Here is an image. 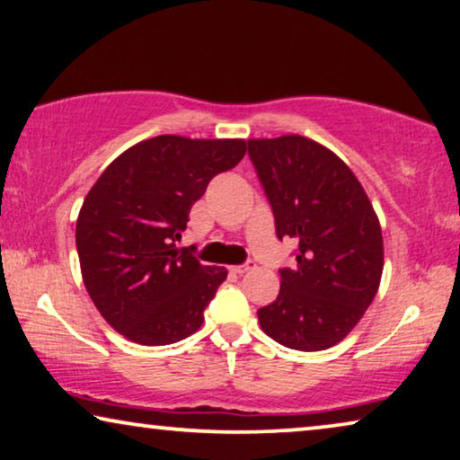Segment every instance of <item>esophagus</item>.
Here are the masks:
<instances>
[{
  "mask_svg": "<svg viewBox=\"0 0 460 460\" xmlns=\"http://www.w3.org/2000/svg\"><path fill=\"white\" fill-rule=\"evenodd\" d=\"M256 269V262H253V260H248V262L245 264H237V266H233V272H237V274H243V272H248V270H253Z\"/></svg>",
  "mask_w": 460,
  "mask_h": 460,
  "instance_id": "obj_1",
  "label": "esophagus"
}]
</instances>
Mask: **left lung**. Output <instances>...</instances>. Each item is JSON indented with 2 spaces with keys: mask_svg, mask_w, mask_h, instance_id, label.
<instances>
[{
  "mask_svg": "<svg viewBox=\"0 0 460 460\" xmlns=\"http://www.w3.org/2000/svg\"><path fill=\"white\" fill-rule=\"evenodd\" d=\"M277 237L297 242L296 269L260 307L262 331L297 351H322L353 331L378 291L384 248L378 217L337 155L304 136L248 140Z\"/></svg>",
  "mask_w": 460,
  "mask_h": 460,
  "instance_id": "left-lung-1",
  "label": "left lung"
}]
</instances>
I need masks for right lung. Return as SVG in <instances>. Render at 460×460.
I'll return each mask as SVG.
<instances>
[{"label":"right lung","instance_id":"add662e5","mask_svg":"<svg viewBox=\"0 0 460 460\" xmlns=\"http://www.w3.org/2000/svg\"><path fill=\"white\" fill-rule=\"evenodd\" d=\"M243 140L156 136L119 155L76 223L82 279L123 337L156 347L196 332L227 270L175 248L210 180L243 159Z\"/></svg>","mask_w":460,"mask_h":460}]
</instances>
